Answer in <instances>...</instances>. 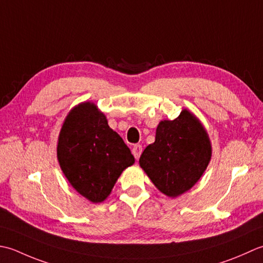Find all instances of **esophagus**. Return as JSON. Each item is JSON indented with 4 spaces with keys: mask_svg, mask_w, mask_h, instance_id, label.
Returning <instances> with one entry per match:
<instances>
[{
    "mask_svg": "<svg viewBox=\"0 0 263 263\" xmlns=\"http://www.w3.org/2000/svg\"><path fill=\"white\" fill-rule=\"evenodd\" d=\"M142 151H143L142 145H139V144H136V145H134V146H133L132 153L134 154V157H135V159H136V160H138V159H139V157H141Z\"/></svg>",
    "mask_w": 263,
    "mask_h": 263,
    "instance_id": "34e87169",
    "label": "esophagus"
}]
</instances>
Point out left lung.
I'll return each instance as SVG.
<instances>
[{
  "label": "left lung",
  "instance_id": "8db88e82",
  "mask_svg": "<svg viewBox=\"0 0 263 263\" xmlns=\"http://www.w3.org/2000/svg\"><path fill=\"white\" fill-rule=\"evenodd\" d=\"M212 145L208 132L190 110L175 120H161L155 141L144 149L139 165L154 186L169 197L190 191L208 168Z\"/></svg>",
  "mask_w": 263,
  "mask_h": 263
}]
</instances>
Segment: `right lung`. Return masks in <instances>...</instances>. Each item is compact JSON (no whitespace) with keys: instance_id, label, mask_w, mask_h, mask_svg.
I'll use <instances>...</instances> for the list:
<instances>
[{"instance_id":"add662e5","label":"right lung","mask_w":263,"mask_h":263,"mask_svg":"<svg viewBox=\"0 0 263 263\" xmlns=\"http://www.w3.org/2000/svg\"><path fill=\"white\" fill-rule=\"evenodd\" d=\"M57 157L70 185L92 203L106 200L122 171L135 162L124 139L89 101L69 111L59 134Z\"/></svg>"}]
</instances>
